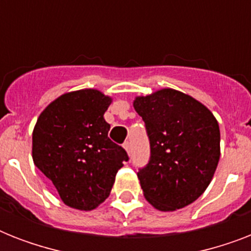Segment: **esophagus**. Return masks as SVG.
I'll list each match as a JSON object with an SVG mask.
<instances>
[{"mask_svg": "<svg viewBox=\"0 0 251 251\" xmlns=\"http://www.w3.org/2000/svg\"><path fill=\"white\" fill-rule=\"evenodd\" d=\"M124 149H125L126 151L130 153V150H131V143H130L129 141H126L125 143H124Z\"/></svg>", "mask_w": 251, "mask_h": 251, "instance_id": "esophagus-1", "label": "esophagus"}]
</instances>
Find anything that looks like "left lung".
Masks as SVG:
<instances>
[{"label":"left lung","mask_w":251,"mask_h":251,"mask_svg":"<svg viewBox=\"0 0 251 251\" xmlns=\"http://www.w3.org/2000/svg\"><path fill=\"white\" fill-rule=\"evenodd\" d=\"M145 121L150 160L138 171L146 199L160 211L182 208L210 185L220 157L214 114L189 95L164 88L135 99Z\"/></svg>","instance_id":"obj_1"}]
</instances>
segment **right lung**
Instances as JSON below:
<instances>
[{"instance_id": "obj_1", "label": "right lung", "mask_w": 251, "mask_h": 251, "mask_svg": "<svg viewBox=\"0 0 251 251\" xmlns=\"http://www.w3.org/2000/svg\"><path fill=\"white\" fill-rule=\"evenodd\" d=\"M110 101L98 90L69 92L43 110L33 129V163L62 202L76 210H94L104 202L118 169L129 160L125 149L108 137L104 113Z\"/></svg>"}]
</instances>
